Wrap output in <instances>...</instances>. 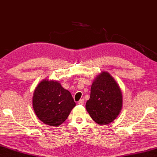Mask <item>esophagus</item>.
Wrapping results in <instances>:
<instances>
[{
	"label": "esophagus",
	"instance_id": "1",
	"mask_svg": "<svg viewBox=\"0 0 157 157\" xmlns=\"http://www.w3.org/2000/svg\"><path fill=\"white\" fill-rule=\"evenodd\" d=\"M78 104H81V105H83L84 104V99H81L79 100L78 102Z\"/></svg>",
	"mask_w": 157,
	"mask_h": 157
}]
</instances>
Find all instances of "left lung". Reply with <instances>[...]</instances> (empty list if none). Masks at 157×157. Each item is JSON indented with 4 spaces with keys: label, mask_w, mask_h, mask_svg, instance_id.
Returning <instances> with one entry per match:
<instances>
[{
    "label": "left lung",
    "mask_w": 157,
    "mask_h": 157,
    "mask_svg": "<svg viewBox=\"0 0 157 157\" xmlns=\"http://www.w3.org/2000/svg\"><path fill=\"white\" fill-rule=\"evenodd\" d=\"M122 107V94L119 85L107 71L97 76L92 84L90 97L86 108L92 119L97 124L111 123Z\"/></svg>",
    "instance_id": "8db88e82"
}]
</instances>
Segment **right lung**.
I'll use <instances>...</instances> for the list:
<instances>
[{
    "label": "right lung",
    "mask_w": 157,
    "mask_h": 157,
    "mask_svg": "<svg viewBox=\"0 0 157 157\" xmlns=\"http://www.w3.org/2000/svg\"><path fill=\"white\" fill-rule=\"evenodd\" d=\"M76 106L69 91L57 81L44 79L33 93V107L37 117L49 126L60 125Z\"/></svg>",
    "instance_id": "add662e5"
}]
</instances>
